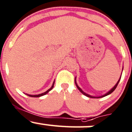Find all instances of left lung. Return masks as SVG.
<instances>
[{"instance_id": "obj_1", "label": "left lung", "mask_w": 132, "mask_h": 132, "mask_svg": "<svg viewBox=\"0 0 132 132\" xmlns=\"http://www.w3.org/2000/svg\"><path fill=\"white\" fill-rule=\"evenodd\" d=\"M120 79H121V78H120L119 79V80H118V82H117V84H116V85H115V86L113 87V88H112V89H110V91H109V92H108V93H106L105 95H103V96H101V97H92V96H90V95H88V94H86V93H84V92H83L82 90L81 89H80V88H79V86H78V85L77 84V83H76V81H75V84H76V86H77V88L78 89H79V90L80 91V92H81L82 93V94H84V95H86V96H87V97H90V98H101V97H105V96H106V95H109V94H110V93H112V92H113V91L115 90V89H116V88H117V85H118V84H119V81H120Z\"/></svg>"}]
</instances>
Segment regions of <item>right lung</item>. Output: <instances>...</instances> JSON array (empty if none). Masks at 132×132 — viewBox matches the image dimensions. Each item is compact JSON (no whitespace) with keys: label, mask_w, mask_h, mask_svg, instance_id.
<instances>
[{"label":"right lung","mask_w":132,"mask_h":132,"mask_svg":"<svg viewBox=\"0 0 132 132\" xmlns=\"http://www.w3.org/2000/svg\"><path fill=\"white\" fill-rule=\"evenodd\" d=\"M54 83H55V82H53V85H52V86L51 87V88H50V89H48V90H47L46 92H44V93H41V94H39V95H29V97H40V96L44 95H46V93H48V92H50V90H52V89H53V86H54Z\"/></svg>","instance_id":"obj_1"}]
</instances>
